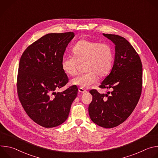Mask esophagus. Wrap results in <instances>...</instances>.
<instances>
[{
	"label": "esophagus",
	"mask_w": 158,
	"mask_h": 158,
	"mask_svg": "<svg viewBox=\"0 0 158 158\" xmlns=\"http://www.w3.org/2000/svg\"><path fill=\"white\" fill-rule=\"evenodd\" d=\"M78 91H79V93H85L86 92V91L85 90H84V89H82V88H81V87H79V89H78Z\"/></svg>",
	"instance_id": "obj_1"
}]
</instances>
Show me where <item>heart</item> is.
I'll use <instances>...</instances> for the list:
<instances>
[{
    "label": "heart",
    "mask_w": 158,
    "mask_h": 158,
    "mask_svg": "<svg viewBox=\"0 0 158 158\" xmlns=\"http://www.w3.org/2000/svg\"><path fill=\"white\" fill-rule=\"evenodd\" d=\"M74 56L65 55L61 60L63 71L68 75L77 73L79 63L84 62L83 69L85 73L79 74L71 80V84L87 89L106 76L111 70L114 62V51L107 43L82 39L73 47Z\"/></svg>",
    "instance_id": "obj_1"
}]
</instances>
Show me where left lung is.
<instances>
[{
    "label": "left lung",
    "instance_id": "1",
    "mask_svg": "<svg viewBox=\"0 0 158 158\" xmlns=\"http://www.w3.org/2000/svg\"><path fill=\"white\" fill-rule=\"evenodd\" d=\"M115 44V57L110 74L99 86L112 89L107 94L93 89V101L89 106L90 118L104 128L114 127L131 114L142 91L143 67L138 54L124 37L103 34Z\"/></svg>",
    "mask_w": 158,
    "mask_h": 158
}]
</instances>
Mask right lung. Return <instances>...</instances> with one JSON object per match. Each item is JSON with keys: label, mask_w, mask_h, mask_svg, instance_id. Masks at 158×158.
<instances>
[{"label": "right lung", "mask_w": 158, "mask_h": 158, "mask_svg": "<svg viewBox=\"0 0 158 158\" xmlns=\"http://www.w3.org/2000/svg\"><path fill=\"white\" fill-rule=\"evenodd\" d=\"M74 37L73 32L48 34L28 46L20 57L19 99L28 116L44 127H56L65 121L77 96L75 85L56 92L69 81L61 60Z\"/></svg>", "instance_id": "obj_1"}]
</instances>
